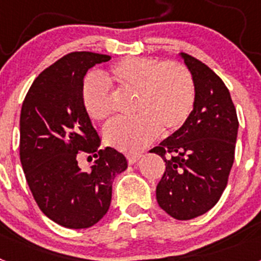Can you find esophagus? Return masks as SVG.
Here are the masks:
<instances>
[{"label": "esophagus", "mask_w": 261, "mask_h": 261, "mask_svg": "<svg viewBox=\"0 0 261 261\" xmlns=\"http://www.w3.org/2000/svg\"><path fill=\"white\" fill-rule=\"evenodd\" d=\"M140 158H141V154H129V155H126V159H128L129 165H133V163H136Z\"/></svg>", "instance_id": "obj_1"}]
</instances>
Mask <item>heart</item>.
I'll return each instance as SVG.
<instances>
[{
	"mask_svg": "<svg viewBox=\"0 0 261 261\" xmlns=\"http://www.w3.org/2000/svg\"><path fill=\"white\" fill-rule=\"evenodd\" d=\"M107 80L121 91H133V114L105 128V141L124 153H137L154 141L159 130L170 135L186 124L195 105L191 71L176 61L124 57L107 71ZM85 111L93 120L111 115V93L98 75L89 74L81 86Z\"/></svg>",
	"mask_w": 261,
	"mask_h": 261,
	"instance_id": "heart-1",
	"label": "heart"
}]
</instances>
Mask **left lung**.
Segmentation results:
<instances>
[{
    "instance_id": "1",
    "label": "left lung",
    "mask_w": 261,
    "mask_h": 261,
    "mask_svg": "<svg viewBox=\"0 0 261 261\" xmlns=\"http://www.w3.org/2000/svg\"><path fill=\"white\" fill-rule=\"evenodd\" d=\"M195 84V105L180 129L150 153L166 162L156 186L159 206L187 221L211 211L225 191L234 163L238 117L229 90L211 68L179 53Z\"/></svg>"
}]
</instances>
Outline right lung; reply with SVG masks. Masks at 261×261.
<instances>
[{"instance_id":"1","label":"right lung","mask_w":261,"mask_h":261,"mask_svg":"<svg viewBox=\"0 0 261 261\" xmlns=\"http://www.w3.org/2000/svg\"><path fill=\"white\" fill-rule=\"evenodd\" d=\"M111 60L93 52L69 53L41 71L23 100L19 155L26 180L40 211L68 229H87L108 212L115 176L128 161L100 137L81 99L87 70ZM80 152L96 161L86 172Z\"/></svg>"}]
</instances>
